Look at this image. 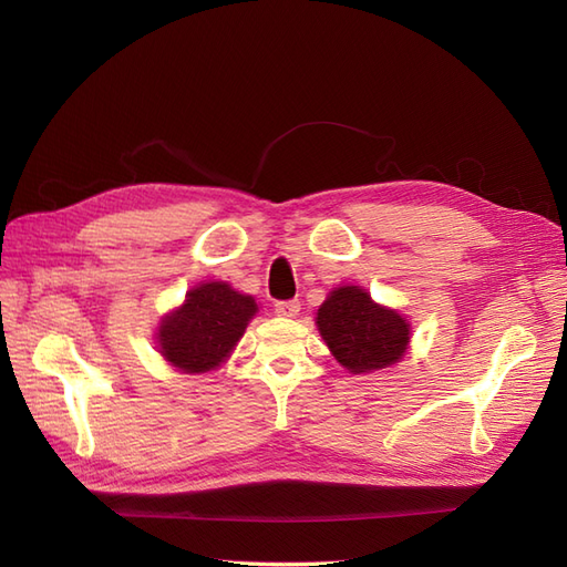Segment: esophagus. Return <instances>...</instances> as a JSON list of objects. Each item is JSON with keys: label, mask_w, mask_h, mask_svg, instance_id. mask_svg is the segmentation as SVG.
Returning a JSON list of instances; mask_svg holds the SVG:
<instances>
[{"label": "esophagus", "mask_w": 567, "mask_h": 567, "mask_svg": "<svg viewBox=\"0 0 567 567\" xmlns=\"http://www.w3.org/2000/svg\"><path fill=\"white\" fill-rule=\"evenodd\" d=\"M274 312H277L279 317H296L300 312V302L298 300H281L274 305Z\"/></svg>", "instance_id": "esophagus-1"}]
</instances>
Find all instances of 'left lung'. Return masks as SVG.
Masks as SVG:
<instances>
[{
	"label": "left lung",
	"instance_id": "8db88e82",
	"mask_svg": "<svg viewBox=\"0 0 567 567\" xmlns=\"http://www.w3.org/2000/svg\"><path fill=\"white\" fill-rule=\"evenodd\" d=\"M317 329L331 354L350 373H371L398 364L411 326L390 307L373 302L364 288L331 290L317 312Z\"/></svg>",
	"mask_w": 567,
	"mask_h": 567
}]
</instances>
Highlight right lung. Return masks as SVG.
<instances>
[{
  "label": "right lung",
  "instance_id": "add662e5",
  "mask_svg": "<svg viewBox=\"0 0 567 567\" xmlns=\"http://www.w3.org/2000/svg\"><path fill=\"white\" fill-rule=\"evenodd\" d=\"M255 312V298L227 281L198 284L177 310L163 317L158 350L184 373L213 371L231 354Z\"/></svg>",
  "mask_w": 567,
  "mask_h": 567
}]
</instances>
